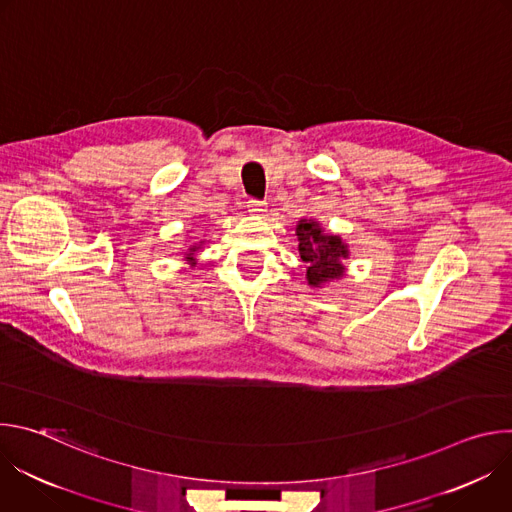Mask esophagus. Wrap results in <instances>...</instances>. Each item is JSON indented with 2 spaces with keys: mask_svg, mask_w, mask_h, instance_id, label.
I'll list each match as a JSON object with an SVG mask.
<instances>
[{
  "mask_svg": "<svg viewBox=\"0 0 512 512\" xmlns=\"http://www.w3.org/2000/svg\"><path fill=\"white\" fill-rule=\"evenodd\" d=\"M265 206H267L265 200H257V198H249V200H247V210H249V212H263Z\"/></svg>",
  "mask_w": 512,
  "mask_h": 512,
  "instance_id": "esophagus-1",
  "label": "esophagus"
}]
</instances>
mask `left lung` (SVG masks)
I'll use <instances>...</instances> for the list:
<instances>
[{"instance_id": "obj_1", "label": "left lung", "mask_w": 512, "mask_h": 512, "mask_svg": "<svg viewBox=\"0 0 512 512\" xmlns=\"http://www.w3.org/2000/svg\"><path fill=\"white\" fill-rule=\"evenodd\" d=\"M296 233L300 241V257L308 263L310 285H322L334 277H342V259L348 257V251L340 237L324 233L318 223L306 221V218L298 223Z\"/></svg>"}]
</instances>
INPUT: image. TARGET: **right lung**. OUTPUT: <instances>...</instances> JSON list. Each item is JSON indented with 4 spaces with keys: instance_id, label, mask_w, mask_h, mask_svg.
Wrapping results in <instances>:
<instances>
[{
    "instance_id": "1",
    "label": "right lung",
    "mask_w": 512,
    "mask_h": 512,
    "mask_svg": "<svg viewBox=\"0 0 512 512\" xmlns=\"http://www.w3.org/2000/svg\"><path fill=\"white\" fill-rule=\"evenodd\" d=\"M190 251H194V249H190Z\"/></svg>"
}]
</instances>
